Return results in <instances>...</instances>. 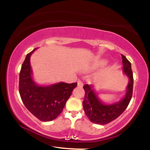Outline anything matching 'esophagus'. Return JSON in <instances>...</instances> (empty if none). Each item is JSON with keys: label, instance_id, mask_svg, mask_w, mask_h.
<instances>
[{"label": "esophagus", "instance_id": "34e87169", "mask_svg": "<svg viewBox=\"0 0 150 150\" xmlns=\"http://www.w3.org/2000/svg\"><path fill=\"white\" fill-rule=\"evenodd\" d=\"M77 86H78L79 87H83V83H82V81H80V80L77 81Z\"/></svg>", "mask_w": 150, "mask_h": 150}]
</instances>
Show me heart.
I'll return each instance as SVG.
<instances>
[{"label":"heart","instance_id":"heart-1","mask_svg":"<svg viewBox=\"0 0 150 150\" xmlns=\"http://www.w3.org/2000/svg\"><path fill=\"white\" fill-rule=\"evenodd\" d=\"M103 63H104H104H105V62H103Z\"/></svg>","mask_w":150,"mask_h":150}]
</instances>
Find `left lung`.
<instances>
[{
	"label": "left lung",
	"mask_w": 150,
	"mask_h": 150,
	"mask_svg": "<svg viewBox=\"0 0 150 150\" xmlns=\"http://www.w3.org/2000/svg\"><path fill=\"white\" fill-rule=\"evenodd\" d=\"M123 61V71L129 78L125 97L118 102L112 104H105L99 100L92 85H85V95L82 105L85 114L92 123L104 125L118 118L128 107L132 95L133 75L130 62L121 54Z\"/></svg>",
	"instance_id": "obj_1"
}]
</instances>
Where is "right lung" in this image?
I'll use <instances>...</instances> for the list:
<instances>
[{
  "mask_svg": "<svg viewBox=\"0 0 150 150\" xmlns=\"http://www.w3.org/2000/svg\"><path fill=\"white\" fill-rule=\"evenodd\" d=\"M37 49L26 56L22 65L19 92L26 108L42 121H51L61 114L65 103L77 87V82H59L49 86H39L32 77L30 56Z\"/></svg>",
  "mask_w": 150,
  "mask_h": 150,
  "instance_id": "1",
  "label": "right lung"
}]
</instances>
